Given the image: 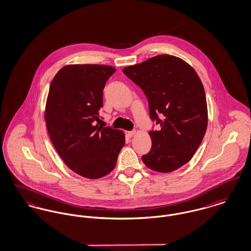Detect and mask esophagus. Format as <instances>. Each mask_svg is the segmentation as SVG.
I'll list each match as a JSON object with an SVG mask.
<instances>
[{"mask_svg":"<svg viewBox=\"0 0 251 251\" xmlns=\"http://www.w3.org/2000/svg\"><path fill=\"white\" fill-rule=\"evenodd\" d=\"M136 134V131L135 130H133V131H126V135L128 137V138H131V137L134 136Z\"/></svg>","mask_w":251,"mask_h":251,"instance_id":"1","label":"esophagus"}]
</instances>
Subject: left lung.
Masks as SVG:
<instances>
[{
    "instance_id": "left-lung-1",
    "label": "left lung",
    "mask_w": 251,
    "mask_h": 251,
    "mask_svg": "<svg viewBox=\"0 0 251 251\" xmlns=\"http://www.w3.org/2000/svg\"><path fill=\"white\" fill-rule=\"evenodd\" d=\"M144 91L151 119L158 130L150 131L152 145L142 156L158 173L174 172L196 153L208 124L205 91L197 72L181 58L160 54L123 69ZM160 115V118L158 115Z\"/></svg>"
}]
</instances>
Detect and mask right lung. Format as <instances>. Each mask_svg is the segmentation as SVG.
Returning a JSON list of instances; mask_svg holds the SVG:
<instances>
[{
  "label": "right lung",
  "mask_w": 251,
  "mask_h": 251,
  "mask_svg": "<svg viewBox=\"0 0 251 251\" xmlns=\"http://www.w3.org/2000/svg\"><path fill=\"white\" fill-rule=\"evenodd\" d=\"M116 69L99 64H74L60 69L51 80L45 122L50 139L64 163L90 179L108 175L125 146V134L99 126L103 88Z\"/></svg>",
  "instance_id": "add662e5"
}]
</instances>
